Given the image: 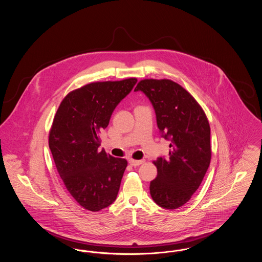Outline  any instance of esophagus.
<instances>
[{
    "label": "esophagus",
    "instance_id": "34e87169",
    "mask_svg": "<svg viewBox=\"0 0 262 262\" xmlns=\"http://www.w3.org/2000/svg\"><path fill=\"white\" fill-rule=\"evenodd\" d=\"M128 162H129V164H130L132 166L137 167V166H139L140 164H142V163L144 162V160H134V159H129Z\"/></svg>",
    "mask_w": 262,
    "mask_h": 262
}]
</instances>
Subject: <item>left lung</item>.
I'll return each mask as SVG.
<instances>
[{"label": "left lung", "mask_w": 262, "mask_h": 262, "mask_svg": "<svg viewBox=\"0 0 262 262\" xmlns=\"http://www.w3.org/2000/svg\"><path fill=\"white\" fill-rule=\"evenodd\" d=\"M135 91L150 100L161 137L170 141L169 156L154 162L157 177L150 182L151 198L163 208L177 209L190 200L209 167L208 120L195 99L172 80L143 79Z\"/></svg>", "instance_id": "left-lung-1"}]
</instances>
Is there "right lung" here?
<instances>
[{
    "label": "right lung",
    "instance_id": "1",
    "mask_svg": "<svg viewBox=\"0 0 262 262\" xmlns=\"http://www.w3.org/2000/svg\"><path fill=\"white\" fill-rule=\"evenodd\" d=\"M137 78L92 82L70 92L55 115L49 134L58 173L71 195L89 211L117 199L127 162L100 151L99 135Z\"/></svg>",
    "mask_w": 262,
    "mask_h": 262
}]
</instances>
